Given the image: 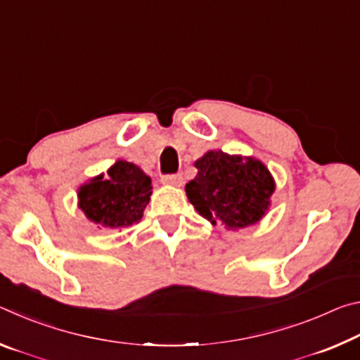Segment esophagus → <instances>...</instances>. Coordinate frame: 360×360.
I'll return each mask as SVG.
<instances>
[{
	"instance_id": "esophagus-1",
	"label": "esophagus",
	"mask_w": 360,
	"mask_h": 360,
	"mask_svg": "<svg viewBox=\"0 0 360 360\" xmlns=\"http://www.w3.org/2000/svg\"><path fill=\"white\" fill-rule=\"evenodd\" d=\"M160 182L163 186H173V187H181L182 182H184V179H182L181 174H167V176H162Z\"/></svg>"
}]
</instances>
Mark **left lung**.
I'll use <instances>...</instances> for the list:
<instances>
[{
	"label": "left lung",
	"instance_id": "left-lung-1",
	"mask_svg": "<svg viewBox=\"0 0 360 360\" xmlns=\"http://www.w3.org/2000/svg\"><path fill=\"white\" fill-rule=\"evenodd\" d=\"M193 167L198 173L186 184V195L212 225L221 222L227 230H240L257 224L270 210L276 182L259 158L219 149L206 152Z\"/></svg>",
	"mask_w": 360,
	"mask_h": 360
}]
</instances>
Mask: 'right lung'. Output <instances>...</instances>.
Segmentation results:
<instances>
[{"instance_id": "right-lung-1", "label": "right lung", "mask_w": 360, "mask_h": 360, "mask_svg": "<svg viewBox=\"0 0 360 360\" xmlns=\"http://www.w3.org/2000/svg\"><path fill=\"white\" fill-rule=\"evenodd\" d=\"M152 195L150 178L135 163L119 160L77 188V206L90 222L124 229L141 221Z\"/></svg>"}]
</instances>
